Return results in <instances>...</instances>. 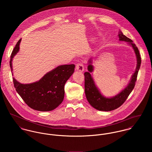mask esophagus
I'll return each instance as SVG.
<instances>
[{"label": "esophagus", "instance_id": "esophagus-1", "mask_svg": "<svg viewBox=\"0 0 152 152\" xmlns=\"http://www.w3.org/2000/svg\"><path fill=\"white\" fill-rule=\"evenodd\" d=\"M75 68H76L77 70H78L79 71H81V72H83L84 70V65H83V64H81V63H78L76 65V67Z\"/></svg>", "mask_w": 152, "mask_h": 152}]
</instances>
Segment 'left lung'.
Masks as SVG:
<instances>
[{"label": "left lung", "mask_w": 152, "mask_h": 152, "mask_svg": "<svg viewBox=\"0 0 152 152\" xmlns=\"http://www.w3.org/2000/svg\"><path fill=\"white\" fill-rule=\"evenodd\" d=\"M118 37L119 41L126 42L132 46L136 54L137 60L135 71L132 75L128 86L116 95L110 98H107L101 94L91 75V72H92L94 71V66L92 65L91 59L88 61V71L84 73L85 93L87 100L93 108L101 111H110L114 110L121 107L125 102L135 86L138 71L141 64V57L139 50L136 45L133 43V41L124 35L121 31H119Z\"/></svg>", "instance_id": "8db88e82"}]
</instances>
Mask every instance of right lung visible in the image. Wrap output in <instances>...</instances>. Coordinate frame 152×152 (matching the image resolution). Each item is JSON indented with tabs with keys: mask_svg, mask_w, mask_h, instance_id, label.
<instances>
[{
	"mask_svg": "<svg viewBox=\"0 0 152 152\" xmlns=\"http://www.w3.org/2000/svg\"><path fill=\"white\" fill-rule=\"evenodd\" d=\"M20 39L15 47L10 56L12 72L13 57L19 52ZM75 65H61L45 74L38 81L22 84L13 78L17 92L31 108L39 111H50L58 107L64 98V86L74 72Z\"/></svg>",
	"mask_w": 152,
	"mask_h": 152,
	"instance_id": "1",
	"label": "right lung"
}]
</instances>
